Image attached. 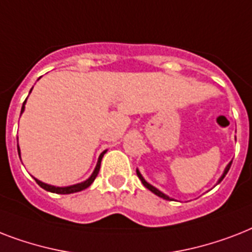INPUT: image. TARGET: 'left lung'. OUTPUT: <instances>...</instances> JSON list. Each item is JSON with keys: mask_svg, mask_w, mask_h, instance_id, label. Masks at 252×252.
<instances>
[{"mask_svg": "<svg viewBox=\"0 0 252 252\" xmlns=\"http://www.w3.org/2000/svg\"><path fill=\"white\" fill-rule=\"evenodd\" d=\"M231 162H233V161H230V162H229V163H227V166H226V167H225V170H223L222 175L220 176V179L217 180V184L222 182V179H223V178H225V175H226V174H227V171H229V168H230ZM136 172H137V176H138V178H140V180H141V182H142V184H144V186H145V187L148 188L149 191L153 192L154 195L159 196V197H162V199H165V200H174V199H171V197H168L167 195H165V193H163V192H162V191H159L158 188H156V187H154V186H152V184H150V183H148V182H146V180H145V178H144V176L141 175V172L138 171V168H137V170H136Z\"/></svg>", "mask_w": 252, "mask_h": 252, "instance_id": "1", "label": "left lung"}]
</instances>
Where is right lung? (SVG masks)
I'll return each mask as SVG.
<instances>
[{
    "label": "right lung",
    "mask_w": 252,
    "mask_h": 252,
    "mask_svg": "<svg viewBox=\"0 0 252 252\" xmlns=\"http://www.w3.org/2000/svg\"><path fill=\"white\" fill-rule=\"evenodd\" d=\"M31 91H32V89L30 90V93H31ZM26 102H27V98H26V100L23 102V106H22V110H21V115L25 112ZM106 152L107 150H104V152H102V153H100V156H99L98 162H96V166H95L93 174H91V175L89 176L86 180L81 182V183L72 184V186H66V187H56V186H52V184L44 183V182H41V180L36 179V178H33V179L36 180V183L39 184L41 188H44L45 191L52 192V193H61V195H66V193H74V192H80V191H82V189H86L87 187H90L91 183H93V182L95 180V178H96V175H98L99 168H100V162H102V158H103V156L106 154ZM18 154H19V158H21V149H19V145H18Z\"/></svg>",
    "instance_id": "1"
}]
</instances>
